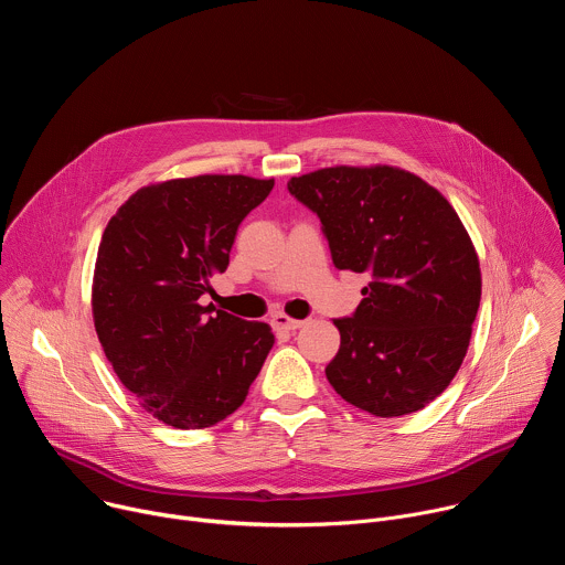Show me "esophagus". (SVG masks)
Returning <instances> with one entry per match:
<instances>
[{"label": "esophagus", "mask_w": 565, "mask_h": 565, "mask_svg": "<svg viewBox=\"0 0 565 565\" xmlns=\"http://www.w3.org/2000/svg\"><path fill=\"white\" fill-rule=\"evenodd\" d=\"M303 324H306L303 319H292V317H288V315H284V312H279V315L273 317V327H275L277 331H297V329H301Z\"/></svg>", "instance_id": "1"}]
</instances>
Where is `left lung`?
Returning a JSON list of instances; mask_svg holds the SVG:
<instances>
[{"label": "left lung", "mask_w": 565, "mask_h": 565, "mask_svg": "<svg viewBox=\"0 0 565 565\" xmlns=\"http://www.w3.org/2000/svg\"><path fill=\"white\" fill-rule=\"evenodd\" d=\"M321 221L338 270L369 273L353 317L333 319L331 386L377 418L414 414L458 373L480 303V264L449 201L391 166H335L292 177Z\"/></svg>", "instance_id": "left-lung-1"}]
</instances>
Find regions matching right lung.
<instances>
[{
  "mask_svg": "<svg viewBox=\"0 0 565 565\" xmlns=\"http://www.w3.org/2000/svg\"><path fill=\"white\" fill-rule=\"evenodd\" d=\"M273 185L244 174L151 183L103 232L92 286L98 340L140 407L174 429L234 414L275 344L266 321L201 303L230 264L238 223Z\"/></svg>",
  "mask_w": 565,
  "mask_h": 565,
  "instance_id": "obj_1",
  "label": "right lung"
}]
</instances>
